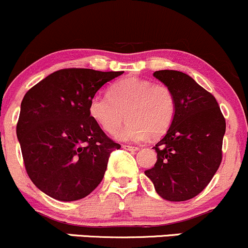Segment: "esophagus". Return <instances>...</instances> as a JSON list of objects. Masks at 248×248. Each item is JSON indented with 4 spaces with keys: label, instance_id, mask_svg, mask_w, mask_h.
I'll return each mask as SVG.
<instances>
[{
    "label": "esophagus",
    "instance_id": "34e87169",
    "mask_svg": "<svg viewBox=\"0 0 248 248\" xmlns=\"http://www.w3.org/2000/svg\"><path fill=\"white\" fill-rule=\"evenodd\" d=\"M124 149H126V150L129 151H137L138 148L137 146H132V145H123Z\"/></svg>",
    "mask_w": 248,
    "mask_h": 248
}]
</instances>
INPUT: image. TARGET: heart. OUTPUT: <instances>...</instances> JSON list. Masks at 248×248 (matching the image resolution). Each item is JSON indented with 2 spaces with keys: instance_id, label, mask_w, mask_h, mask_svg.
Wrapping results in <instances>:
<instances>
[{
  "instance_id": "heart-1",
  "label": "heart",
  "mask_w": 248,
  "mask_h": 248,
  "mask_svg": "<svg viewBox=\"0 0 248 248\" xmlns=\"http://www.w3.org/2000/svg\"><path fill=\"white\" fill-rule=\"evenodd\" d=\"M123 129L114 134L122 142H140L149 135L166 134L174 121L176 102L164 84L140 78H125L114 82L110 94L97 93L89 104V113L104 131L113 134L125 118Z\"/></svg>"
}]
</instances>
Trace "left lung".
I'll use <instances>...</instances> for the list:
<instances>
[{
  "mask_svg": "<svg viewBox=\"0 0 248 248\" xmlns=\"http://www.w3.org/2000/svg\"><path fill=\"white\" fill-rule=\"evenodd\" d=\"M154 77L174 93L176 112L167 134L153 148L155 166L144 174L162 199L187 201L201 193L219 169L226 122L214 95L188 74L164 70Z\"/></svg>",
  "mask_w": 248,
  "mask_h": 248,
  "instance_id": "8db88e82",
  "label": "left lung"
}]
</instances>
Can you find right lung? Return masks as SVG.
<instances>
[{"label": "right lung", "mask_w": 248, "mask_h": 248, "mask_svg": "<svg viewBox=\"0 0 248 248\" xmlns=\"http://www.w3.org/2000/svg\"><path fill=\"white\" fill-rule=\"evenodd\" d=\"M123 72L66 68L31 87L21 103L16 135L31 182L59 201H77L102 182L121 148L89 113L98 90Z\"/></svg>", "instance_id": "obj_1"}]
</instances>
